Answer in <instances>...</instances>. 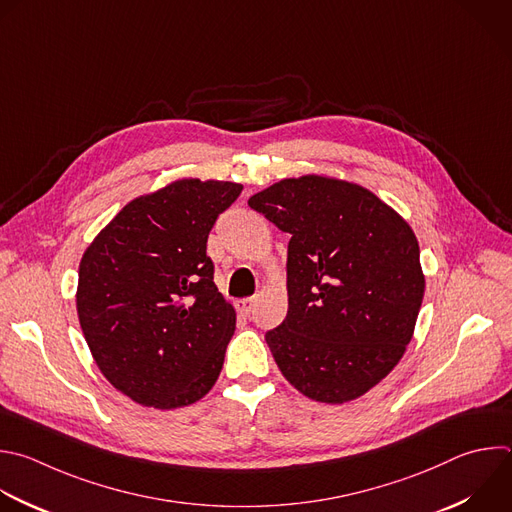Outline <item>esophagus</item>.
Segmentation results:
<instances>
[{
	"mask_svg": "<svg viewBox=\"0 0 512 512\" xmlns=\"http://www.w3.org/2000/svg\"><path fill=\"white\" fill-rule=\"evenodd\" d=\"M235 307H237V311H239L241 315H249V313L253 311V307H255V297L237 299V301H235Z\"/></svg>",
	"mask_w": 512,
	"mask_h": 512,
	"instance_id": "34e87169",
	"label": "esophagus"
}]
</instances>
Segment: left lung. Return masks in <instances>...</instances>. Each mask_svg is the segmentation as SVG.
Instances as JSON below:
<instances>
[{
    "instance_id": "left-lung-1",
    "label": "left lung",
    "mask_w": 512,
    "mask_h": 512,
    "mask_svg": "<svg viewBox=\"0 0 512 512\" xmlns=\"http://www.w3.org/2000/svg\"><path fill=\"white\" fill-rule=\"evenodd\" d=\"M249 207L289 233V309L265 333L291 386L344 404L384 380L410 344L424 297L410 225L364 187L285 179Z\"/></svg>"
}]
</instances>
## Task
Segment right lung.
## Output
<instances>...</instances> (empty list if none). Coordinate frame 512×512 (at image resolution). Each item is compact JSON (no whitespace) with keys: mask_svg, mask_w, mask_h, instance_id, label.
Segmentation results:
<instances>
[{"mask_svg":"<svg viewBox=\"0 0 512 512\" xmlns=\"http://www.w3.org/2000/svg\"><path fill=\"white\" fill-rule=\"evenodd\" d=\"M243 187L177 181L128 203L86 249L76 307L104 378L130 400L170 410L217 382L235 331L207 239Z\"/></svg>","mask_w":512,"mask_h":512,"instance_id":"right-lung-1","label":"right lung"}]
</instances>
